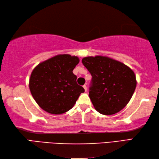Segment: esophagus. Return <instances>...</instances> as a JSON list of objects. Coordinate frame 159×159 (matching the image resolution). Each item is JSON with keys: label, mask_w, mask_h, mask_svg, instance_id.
<instances>
[{"label": "esophagus", "mask_w": 159, "mask_h": 159, "mask_svg": "<svg viewBox=\"0 0 159 159\" xmlns=\"http://www.w3.org/2000/svg\"><path fill=\"white\" fill-rule=\"evenodd\" d=\"M83 88H84V89H85V92H86V91H87V86H86V85H83Z\"/></svg>", "instance_id": "34e87169"}]
</instances>
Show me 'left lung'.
<instances>
[{
	"mask_svg": "<svg viewBox=\"0 0 159 159\" xmlns=\"http://www.w3.org/2000/svg\"><path fill=\"white\" fill-rule=\"evenodd\" d=\"M82 63L92 76L89 96L98 112L109 116L124 109L136 88L133 71L107 57H84Z\"/></svg>",
	"mask_w": 159,
	"mask_h": 159,
	"instance_id": "1",
	"label": "left lung"
}]
</instances>
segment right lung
Here are the masks:
<instances>
[{
    "mask_svg": "<svg viewBox=\"0 0 159 159\" xmlns=\"http://www.w3.org/2000/svg\"><path fill=\"white\" fill-rule=\"evenodd\" d=\"M79 59L59 55L38 64L31 74L29 89L38 105L46 112L59 115L68 111L85 92L72 71Z\"/></svg>",
    "mask_w": 159,
    "mask_h": 159,
    "instance_id": "obj_1",
    "label": "right lung"
}]
</instances>
